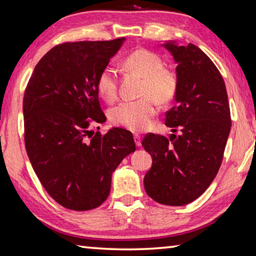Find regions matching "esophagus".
Instances as JSON below:
<instances>
[{"label":"esophagus","instance_id":"1","mask_svg":"<svg viewBox=\"0 0 256 256\" xmlns=\"http://www.w3.org/2000/svg\"><path fill=\"white\" fill-rule=\"evenodd\" d=\"M134 142L136 144V147H140L141 146V136H138V134L134 136Z\"/></svg>","mask_w":256,"mask_h":256}]
</instances>
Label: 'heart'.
Masks as SVG:
<instances>
[{"instance_id": "b5f03b06", "label": "heart", "mask_w": 256, "mask_h": 256, "mask_svg": "<svg viewBox=\"0 0 256 256\" xmlns=\"http://www.w3.org/2000/svg\"><path fill=\"white\" fill-rule=\"evenodd\" d=\"M128 70L144 77L141 94L144 98L134 101H123L114 107L109 117L112 124L140 132L147 130L152 123L157 108L155 98L160 102H168L176 96L178 80L172 72L165 70L163 60L152 51L139 48L130 54L124 60ZM117 75L112 67L104 68L96 80V88L102 98L112 102L117 96ZM150 96L149 97L148 96Z\"/></svg>"}]
</instances>
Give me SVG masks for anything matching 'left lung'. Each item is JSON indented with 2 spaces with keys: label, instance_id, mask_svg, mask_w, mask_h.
Here are the masks:
<instances>
[{
  "label": "left lung",
  "instance_id": "obj_1",
  "mask_svg": "<svg viewBox=\"0 0 256 256\" xmlns=\"http://www.w3.org/2000/svg\"><path fill=\"white\" fill-rule=\"evenodd\" d=\"M176 64V106L165 125L181 134H148L142 141L152 158L144 176L146 192L160 204L182 206L202 194L221 166L231 118L226 84L220 72L200 48L162 44Z\"/></svg>",
  "mask_w": 256,
  "mask_h": 256
}]
</instances>
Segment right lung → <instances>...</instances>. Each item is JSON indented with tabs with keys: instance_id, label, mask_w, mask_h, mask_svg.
<instances>
[{
	"instance_id": "right-lung-1",
	"label": "right lung",
	"mask_w": 256,
	"mask_h": 256,
	"mask_svg": "<svg viewBox=\"0 0 256 256\" xmlns=\"http://www.w3.org/2000/svg\"><path fill=\"white\" fill-rule=\"evenodd\" d=\"M124 42L122 38L56 46L36 64L27 84V155L44 189L68 210L102 204L112 172L136 150L128 130L112 128L104 136L90 130L91 123L106 122L96 80Z\"/></svg>"
}]
</instances>
